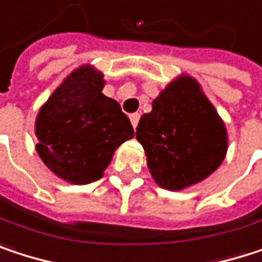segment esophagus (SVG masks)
I'll return each mask as SVG.
<instances>
[{
  "label": "esophagus",
  "instance_id": "34e87169",
  "mask_svg": "<svg viewBox=\"0 0 262 262\" xmlns=\"http://www.w3.org/2000/svg\"><path fill=\"white\" fill-rule=\"evenodd\" d=\"M139 118H141L139 114H132L130 115V123L132 126H133V129H136V126H138V123H139Z\"/></svg>",
  "mask_w": 262,
  "mask_h": 262
}]
</instances>
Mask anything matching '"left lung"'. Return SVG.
<instances>
[{"instance_id": "8db88e82", "label": "left lung", "mask_w": 262, "mask_h": 262, "mask_svg": "<svg viewBox=\"0 0 262 262\" xmlns=\"http://www.w3.org/2000/svg\"><path fill=\"white\" fill-rule=\"evenodd\" d=\"M156 183L178 191L206 179L225 159L226 129L199 83L182 76L153 101L136 127Z\"/></svg>"}]
</instances>
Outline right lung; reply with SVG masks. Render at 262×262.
<instances>
[{
	"instance_id": "obj_1",
	"label": "right lung",
	"mask_w": 262,
	"mask_h": 262,
	"mask_svg": "<svg viewBox=\"0 0 262 262\" xmlns=\"http://www.w3.org/2000/svg\"><path fill=\"white\" fill-rule=\"evenodd\" d=\"M103 74L92 67L71 73L39 111L36 150L59 178L77 185L98 181L114 151L133 138L120 104L106 97Z\"/></svg>"
}]
</instances>
